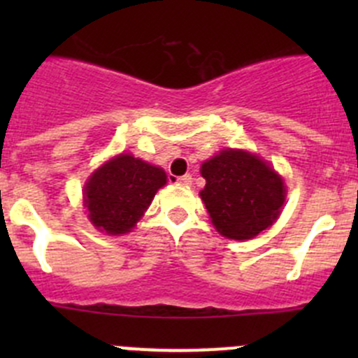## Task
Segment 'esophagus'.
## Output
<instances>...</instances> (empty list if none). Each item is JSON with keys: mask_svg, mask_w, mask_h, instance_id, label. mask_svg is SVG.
<instances>
[{"mask_svg": "<svg viewBox=\"0 0 358 358\" xmlns=\"http://www.w3.org/2000/svg\"><path fill=\"white\" fill-rule=\"evenodd\" d=\"M178 185L183 187H190L192 185V175H183L178 178Z\"/></svg>", "mask_w": 358, "mask_h": 358, "instance_id": "1", "label": "esophagus"}]
</instances>
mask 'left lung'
<instances>
[{
  "label": "left lung",
  "mask_w": 358,
  "mask_h": 358,
  "mask_svg": "<svg viewBox=\"0 0 358 358\" xmlns=\"http://www.w3.org/2000/svg\"><path fill=\"white\" fill-rule=\"evenodd\" d=\"M201 199L215 229L227 239L248 241L273 225L286 201L275 169L246 150L225 149L201 166Z\"/></svg>",
  "instance_id": "left-lung-1"
}]
</instances>
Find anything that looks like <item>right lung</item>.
Segmentation results:
<instances>
[{
    "label": "right lung",
    "mask_w": 358,
    "mask_h": 358,
    "mask_svg": "<svg viewBox=\"0 0 358 358\" xmlns=\"http://www.w3.org/2000/svg\"><path fill=\"white\" fill-rule=\"evenodd\" d=\"M164 185V169L131 154H119L86 182L85 208L90 222L109 236L131 232Z\"/></svg>",
    "instance_id": "add662e5"
}]
</instances>
